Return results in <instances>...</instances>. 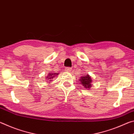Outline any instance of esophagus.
Segmentation results:
<instances>
[{"label":"esophagus","instance_id":"34e87169","mask_svg":"<svg viewBox=\"0 0 134 134\" xmlns=\"http://www.w3.org/2000/svg\"><path fill=\"white\" fill-rule=\"evenodd\" d=\"M65 71H67V72H70V71H71V69H70V67H66L65 69Z\"/></svg>","mask_w":134,"mask_h":134}]
</instances>
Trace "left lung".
<instances>
[{"label": "left lung", "mask_w": 134, "mask_h": 134, "mask_svg": "<svg viewBox=\"0 0 134 134\" xmlns=\"http://www.w3.org/2000/svg\"><path fill=\"white\" fill-rule=\"evenodd\" d=\"M80 81L81 85H82L83 87H85V89H90L92 87V79L91 76L89 74H85L83 75L80 77V79H79Z\"/></svg>", "instance_id": "8db88e82"}]
</instances>
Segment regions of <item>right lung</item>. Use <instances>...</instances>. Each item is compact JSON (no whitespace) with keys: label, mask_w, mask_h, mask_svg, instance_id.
Here are the masks:
<instances>
[{"label":"right lung","mask_w":134,"mask_h":134,"mask_svg":"<svg viewBox=\"0 0 134 134\" xmlns=\"http://www.w3.org/2000/svg\"><path fill=\"white\" fill-rule=\"evenodd\" d=\"M58 74V73L57 72H49L48 76L46 77V78L45 79H47V81H48V82L50 83L52 81V79H53V78L56 77H57Z\"/></svg>","instance_id":"add662e5"}]
</instances>
